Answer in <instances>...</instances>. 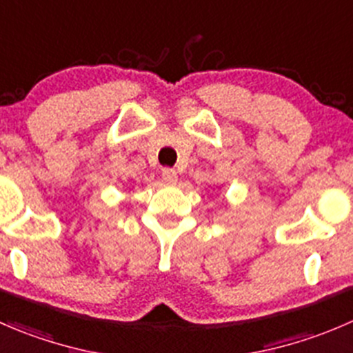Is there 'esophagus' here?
<instances>
[{"mask_svg": "<svg viewBox=\"0 0 353 353\" xmlns=\"http://www.w3.org/2000/svg\"><path fill=\"white\" fill-rule=\"evenodd\" d=\"M162 179L165 181L167 184H174L177 181V172L174 169H169V167H167V169L162 170Z\"/></svg>", "mask_w": 353, "mask_h": 353, "instance_id": "34e87169", "label": "esophagus"}]
</instances>
